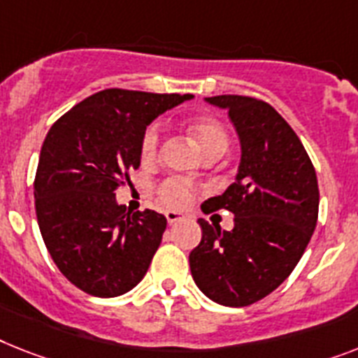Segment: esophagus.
I'll return each mask as SVG.
<instances>
[{"label": "esophagus", "mask_w": 358, "mask_h": 358, "mask_svg": "<svg viewBox=\"0 0 358 358\" xmlns=\"http://www.w3.org/2000/svg\"><path fill=\"white\" fill-rule=\"evenodd\" d=\"M164 215H166L168 225H176V223H179V221L185 220V215H182L181 212H176V210H168Z\"/></svg>", "instance_id": "1"}]
</instances>
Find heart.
<instances>
[{"label": "heart", "instance_id": "obj_1", "mask_svg": "<svg viewBox=\"0 0 358 358\" xmlns=\"http://www.w3.org/2000/svg\"><path fill=\"white\" fill-rule=\"evenodd\" d=\"M188 131L205 155L210 152L225 153L229 148V133L220 120L210 117H197L188 122ZM159 146H161V126L152 124L148 126L141 141V155L144 161L155 159ZM192 194H194V186L181 177H170L159 186V197L166 206H185L192 199Z\"/></svg>", "mask_w": 358, "mask_h": 358}]
</instances>
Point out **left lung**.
<instances>
[{"label": "left lung", "instance_id": "1", "mask_svg": "<svg viewBox=\"0 0 358 358\" xmlns=\"http://www.w3.org/2000/svg\"><path fill=\"white\" fill-rule=\"evenodd\" d=\"M205 100L229 111L241 161L236 181L203 205L205 212H232L234 229L199 220L203 236L190 252L192 278L215 303L245 307L271 294L302 258L318 220L317 172L273 106L239 94Z\"/></svg>", "mask_w": 358, "mask_h": 358}]
</instances>
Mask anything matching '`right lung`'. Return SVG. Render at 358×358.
<instances>
[{"label": "right lung", "instance_id": "add662e5", "mask_svg": "<svg viewBox=\"0 0 358 358\" xmlns=\"http://www.w3.org/2000/svg\"><path fill=\"white\" fill-rule=\"evenodd\" d=\"M194 94L104 90L47 133L34 179L41 238L60 273L91 296L113 298L144 278L166 217L128 212L115 190L141 166L146 128Z\"/></svg>", "mask_w": 358, "mask_h": 358}]
</instances>
